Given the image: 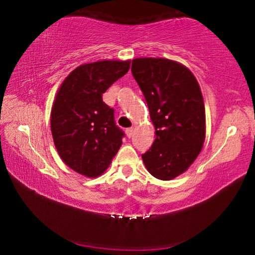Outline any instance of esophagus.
Returning <instances> with one entry per match:
<instances>
[{
	"instance_id": "1",
	"label": "esophagus",
	"mask_w": 255,
	"mask_h": 255,
	"mask_svg": "<svg viewBox=\"0 0 255 255\" xmlns=\"http://www.w3.org/2000/svg\"><path fill=\"white\" fill-rule=\"evenodd\" d=\"M133 131H134V129H133V127H130V128H127V129H126V133H127V137H128V138H130V137H132V134H133Z\"/></svg>"
}]
</instances>
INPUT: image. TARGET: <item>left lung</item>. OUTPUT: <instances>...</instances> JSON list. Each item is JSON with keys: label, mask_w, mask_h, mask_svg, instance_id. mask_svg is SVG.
<instances>
[{"label": "left lung", "mask_w": 255, "mask_h": 255, "mask_svg": "<svg viewBox=\"0 0 255 255\" xmlns=\"http://www.w3.org/2000/svg\"><path fill=\"white\" fill-rule=\"evenodd\" d=\"M131 73L144 94L156 133L142 159L153 177L171 180L202 151L206 126L200 85L187 66L168 58H134Z\"/></svg>", "instance_id": "obj_1"}]
</instances>
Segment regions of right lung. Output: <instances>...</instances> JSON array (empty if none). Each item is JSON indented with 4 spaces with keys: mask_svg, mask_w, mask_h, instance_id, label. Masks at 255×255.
<instances>
[{
    "mask_svg": "<svg viewBox=\"0 0 255 255\" xmlns=\"http://www.w3.org/2000/svg\"><path fill=\"white\" fill-rule=\"evenodd\" d=\"M130 68V60H104L76 67L57 90L51 132L62 161L76 173L96 178L122 146L124 132L102 96Z\"/></svg>",
    "mask_w": 255,
    "mask_h": 255,
    "instance_id": "obj_1",
    "label": "right lung"
}]
</instances>
